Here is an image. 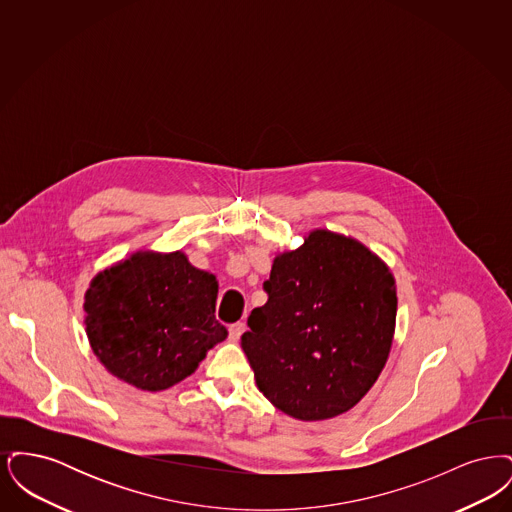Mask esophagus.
I'll list each match as a JSON object with an SVG mask.
<instances>
[{
    "label": "esophagus",
    "instance_id": "obj_1",
    "mask_svg": "<svg viewBox=\"0 0 512 512\" xmlns=\"http://www.w3.org/2000/svg\"><path fill=\"white\" fill-rule=\"evenodd\" d=\"M245 324L244 322H234L228 326V338L232 341H238L244 334Z\"/></svg>",
    "mask_w": 512,
    "mask_h": 512
}]
</instances>
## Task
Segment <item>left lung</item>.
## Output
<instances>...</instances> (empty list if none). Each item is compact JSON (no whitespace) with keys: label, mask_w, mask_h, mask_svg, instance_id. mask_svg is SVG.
Listing matches in <instances>:
<instances>
[{"label":"left lung","mask_w":512,"mask_h":512,"mask_svg":"<svg viewBox=\"0 0 512 512\" xmlns=\"http://www.w3.org/2000/svg\"><path fill=\"white\" fill-rule=\"evenodd\" d=\"M267 303L251 311L242 349L268 401L299 420L355 407L390 355L397 295L390 268L328 230L274 259Z\"/></svg>","instance_id":"left-lung-1"}]
</instances>
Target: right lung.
<instances>
[{
  "label": "right lung",
  "mask_w": 512,
  "mask_h": 512,
  "mask_svg": "<svg viewBox=\"0 0 512 512\" xmlns=\"http://www.w3.org/2000/svg\"><path fill=\"white\" fill-rule=\"evenodd\" d=\"M219 284L184 253H136L86 292V332L103 366L140 390H167L228 336L215 317Z\"/></svg>",
  "instance_id": "1"
}]
</instances>
